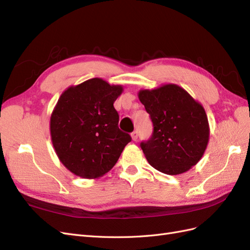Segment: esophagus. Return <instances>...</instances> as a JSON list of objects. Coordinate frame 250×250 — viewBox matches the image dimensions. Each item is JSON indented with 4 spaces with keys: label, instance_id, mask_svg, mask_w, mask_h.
Segmentation results:
<instances>
[{
    "label": "esophagus",
    "instance_id": "34e87169",
    "mask_svg": "<svg viewBox=\"0 0 250 250\" xmlns=\"http://www.w3.org/2000/svg\"><path fill=\"white\" fill-rule=\"evenodd\" d=\"M138 137H139L138 131H133V132L131 133V139H132V141H137V140H138Z\"/></svg>",
    "mask_w": 250,
    "mask_h": 250
}]
</instances>
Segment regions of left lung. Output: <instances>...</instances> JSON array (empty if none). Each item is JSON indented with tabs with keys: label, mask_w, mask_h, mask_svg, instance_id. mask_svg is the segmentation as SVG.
<instances>
[{
	"label": "left lung",
	"mask_w": 250,
	"mask_h": 250,
	"mask_svg": "<svg viewBox=\"0 0 250 250\" xmlns=\"http://www.w3.org/2000/svg\"><path fill=\"white\" fill-rule=\"evenodd\" d=\"M138 97L153 123L152 137L141 143L148 163L168 175L190 170L201 160L209 140L201 103L174 83L141 89Z\"/></svg>",
	"instance_id": "left-lung-1"
}]
</instances>
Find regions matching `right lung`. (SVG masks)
Returning <instances> with one entry per match:
<instances>
[{"instance_id":"obj_1","label":"right lung","mask_w":250,"mask_h":250,"mask_svg":"<svg viewBox=\"0 0 250 250\" xmlns=\"http://www.w3.org/2000/svg\"><path fill=\"white\" fill-rule=\"evenodd\" d=\"M122 85L92 78L67 87L50 118L51 141L59 161L76 176L96 179L109 172L129 134L119 129L113 103Z\"/></svg>"}]
</instances>
